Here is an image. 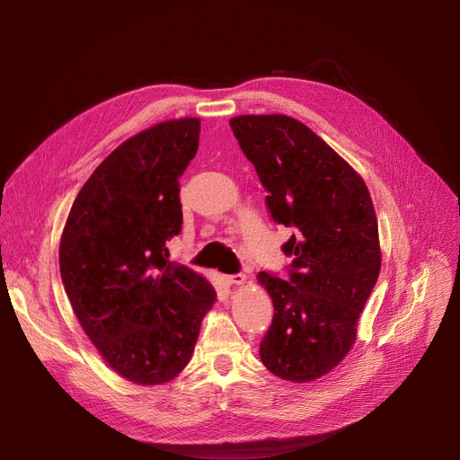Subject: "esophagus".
Masks as SVG:
<instances>
[{
    "label": "esophagus",
    "mask_w": 460,
    "mask_h": 460,
    "mask_svg": "<svg viewBox=\"0 0 460 460\" xmlns=\"http://www.w3.org/2000/svg\"><path fill=\"white\" fill-rule=\"evenodd\" d=\"M246 276L244 274H231V276H227V281L231 283V285H244L246 283Z\"/></svg>",
    "instance_id": "1"
}]
</instances>
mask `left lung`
Instances as JSON below:
<instances>
[{
  "instance_id": "8db88e82",
  "label": "left lung",
  "mask_w": 460,
  "mask_h": 460,
  "mask_svg": "<svg viewBox=\"0 0 460 460\" xmlns=\"http://www.w3.org/2000/svg\"><path fill=\"white\" fill-rule=\"evenodd\" d=\"M267 190L272 217L296 234L288 281L259 272L274 304L259 349L272 375L296 384L328 375L350 352L359 313L380 274L371 193L356 169L298 119L236 115L229 120Z\"/></svg>"
}]
</instances>
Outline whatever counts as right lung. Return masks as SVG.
Wrapping results in <instances>:
<instances>
[{
	"instance_id": "add662e5",
	"label": "right lung",
	"mask_w": 460,
	"mask_h": 460,
	"mask_svg": "<svg viewBox=\"0 0 460 460\" xmlns=\"http://www.w3.org/2000/svg\"><path fill=\"white\" fill-rule=\"evenodd\" d=\"M198 117L169 119L123 141L78 191L59 243L72 311L106 364L139 385L190 364L210 281L169 261L181 233L179 179L199 147Z\"/></svg>"
}]
</instances>
